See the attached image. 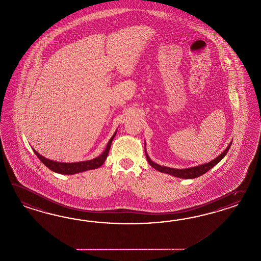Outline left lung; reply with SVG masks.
Wrapping results in <instances>:
<instances>
[{
  "instance_id": "left-lung-1",
  "label": "left lung",
  "mask_w": 261,
  "mask_h": 261,
  "mask_svg": "<svg viewBox=\"0 0 261 261\" xmlns=\"http://www.w3.org/2000/svg\"><path fill=\"white\" fill-rule=\"evenodd\" d=\"M231 145H232V142L229 144V146L226 147V149L221 155H219L214 160L209 162L207 164H203V165L198 166V167H190V168H186V169H176V168H171V167H163V166H160L158 164H155L152 161L150 160L147 153H146V157H147L148 164L151 167H154L155 169H157L158 171H160V172L169 174V175H172V176H175V177L181 178V179H194V178L200 177L202 174L207 172L209 169H211L218 163H220L221 159L227 154L228 150H229V148L231 147Z\"/></svg>"
}]
</instances>
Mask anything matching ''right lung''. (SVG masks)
I'll return each instance as SVG.
<instances>
[{
  "label": "right lung",
  "mask_w": 261,
  "mask_h": 261,
  "mask_svg": "<svg viewBox=\"0 0 261 261\" xmlns=\"http://www.w3.org/2000/svg\"><path fill=\"white\" fill-rule=\"evenodd\" d=\"M116 133L113 135L111 140L108 143L107 147L104 150V152L101 154L100 156L94 158L93 160L85 161V162H79V163H60V162H55V161L49 160L44 158L43 156L38 153L35 149H33L34 152L37 155V157L41 161L42 164H44L49 169H51L54 172L57 173L65 174V175H72V174L80 173L83 171H87L91 169H94L97 167H101L103 163L106 160L108 154L111 148L112 142L114 140V136Z\"/></svg>",
  "instance_id": "obj_1"
}]
</instances>
